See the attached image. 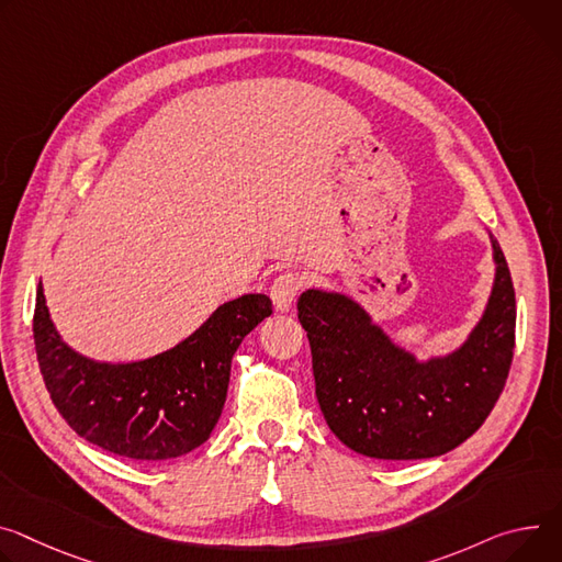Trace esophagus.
Returning <instances> with one entry per match:
<instances>
[{"label": "esophagus", "instance_id": "obj_1", "mask_svg": "<svg viewBox=\"0 0 562 562\" xmlns=\"http://www.w3.org/2000/svg\"><path fill=\"white\" fill-rule=\"evenodd\" d=\"M302 286V276L295 273V271H284L280 273L273 284H271V300H273V307L278 312H289L291 304L297 295Z\"/></svg>", "mask_w": 562, "mask_h": 562}]
</instances>
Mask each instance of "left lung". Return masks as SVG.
Instances as JSON below:
<instances>
[{
	"instance_id": "left-lung-1",
	"label": "left lung",
	"mask_w": 562,
	"mask_h": 562,
	"mask_svg": "<svg viewBox=\"0 0 562 562\" xmlns=\"http://www.w3.org/2000/svg\"><path fill=\"white\" fill-rule=\"evenodd\" d=\"M491 244L495 280L480 323L428 361L396 345L347 293L307 289L297 297L321 411L347 448L376 459L439 457L491 415L516 347V291L493 235Z\"/></svg>"
}]
</instances>
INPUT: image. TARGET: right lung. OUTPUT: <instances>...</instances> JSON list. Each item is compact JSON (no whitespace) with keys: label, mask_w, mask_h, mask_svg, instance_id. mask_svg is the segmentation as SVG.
Returning <instances> with one entry per match:
<instances>
[{"label":"right lung","mask_w":562,"mask_h":562,"mask_svg":"<svg viewBox=\"0 0 562 562\" xmlns=\"http://www.w3.org/2000/svg\"><path fill=\"white\" fill-rule=\"evenodd\" d=\"M267 316L269 295L246 293L220 304L168 351L132 363H100L63 340L40 282L33 338L50 401L82 439L121 457L161 462L211 437L226 401L233 353Z\"/></svg>","instance_id":"right-lung-1"}]
</instances>
